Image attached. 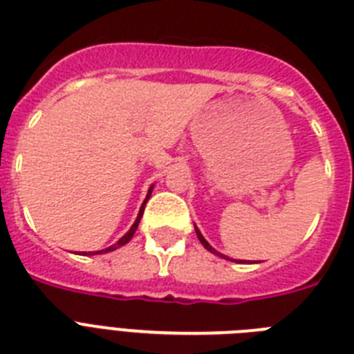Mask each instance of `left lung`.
<instances>
[{
  "instance_id": "obj_1",
  "label": "left lung",
  "mask_w": 354,
  "mask_h": 354,
  "mask_svg": "<svg viewBox=\"0 0 354 354\" xmlns=\"http://www.w3.org/2000/svg\"><path fill=\"white\" fill-rule=\"evenodd\" d=\"M194 229H196V236H198V240H200V242H202V245H203V247H205L207 251H211V252H214V254H220V252H216V251H214V249H212V247H211V245H209V243H207V240H205V238H203V236H202V232L198 231V227H194ZM220 257H222V254H220ZM234 261H236V260H234Z\"/></svg>"
}]
</instances>
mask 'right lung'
<instances>
[{
	"instance_id": "obj_1",
	"label": "right lung",
	"mask_w": 354,
	"mask_h": 354,
	"mask_svg": "<svg viewBox=\"0 0 354 354\" xmlns=\"http://www.w3.org/2000/svg\"><path fill=\"white\" fill-rule=\"evenodd\" d=\"M151 191H152V187H151V189H149V194H147V198H145V202H143L142 209H140V214H138V218H136V222L132 223V227H131V229H129V232H127V234H125V236H122V238H120V240H118V242H116V243H114V245L107 247V249H102V251H96V252H88V254H102V252H109V251H114V249H118V247H122V245H125V243H127V242H129V240H131V238H132V236H134V232H136V229H138V223H140V218H142V214H143V209H145V203H147L149 196H151Z\"/></svg>"
}]
</instances>
